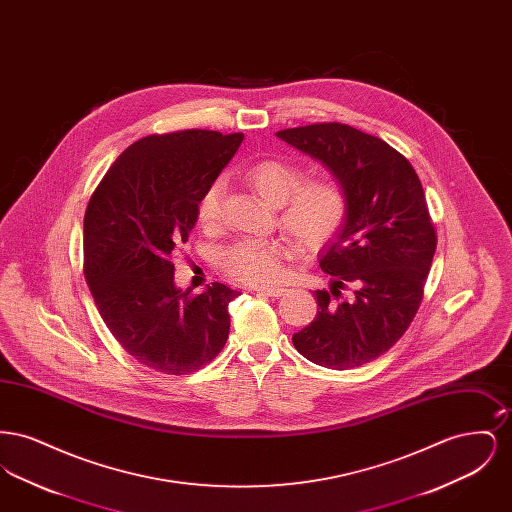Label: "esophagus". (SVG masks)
<instances>
[{"label":"esophagus","mask_w":512,"mask_h":512,"mask_svg":"<svg viewBox=\"0 0 512 512\" xmlns=\"http://www.w3.org/2000/svg\"><path fill=\"white\" fill-rule=\"evenodd\" d=\"M257 293H265L268 297H280L284 293L288 292L286 288H276V286H267V288H255Z\"/></svg>","instance_id":"obj_1"}]
</instances>
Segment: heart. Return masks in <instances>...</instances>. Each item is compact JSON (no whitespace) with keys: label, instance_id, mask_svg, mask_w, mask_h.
Wrapping results in <instances>:
<instances>
[{"label":"heart","instance_id":"heart-1","mask_svg":"<svg viewBox=\"0 0 512 512\" xmlns=\"http://www.w3.org/2000/svg\"><path fill=\"white\" fill-rule=\"evenodd\" d=\"M305 172L284 159H265L245 171V180L272 205H278L282 228L307 249L328 244L347 217V194L336 178L306 180ZM224 182L215 178L197 199L195 215L201 226L213 228L220 220ZM292 245L282 240H242L220 253V265L232 278L265 286L280 278L282 263Z\"/></svg>","mask_w":512,"mask_h":512}]
</instances>
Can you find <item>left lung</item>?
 Returning a JSON list of instances; mask_svg holds the SVG:
<instances>
[{
    "instance_id": "1",
    "label": "left lung",
    "mask_w": 512,
    "mask_h": 512,
    "mask_svg": "<svg viewBox=\"0 0 512 512\" xmlns=\"http://www.w3.org/2000/svg\"><path fill=\"white\" fill-rule=\"evenodd\" d=\"M276 136L332 172L349 203L340 232L320 251L330 290L315 292L317 318L293 334V345L315 365H366L405 334L424 295L438 238L422 184L399 151L347 124Z\"/></svg>"
}]
</instances>
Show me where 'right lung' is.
<instances>
[{
    "instance_id": "right-lung-1",
    "label": "right lung",
    "mask_w": 512,
    "mask_h": 512,
    "mask_svg": "<svg viewBox=\"0 0 512 512\" xmlns=\"http://www.w3.org/2000/svg\"><path fill=\"white\" fill-rule=\"evenodd\" d=\"M244 134L180 130L126 147L101 178L84 215V276L122 349L165 374L211 363L240 292L215 282L203 293L174 286L172 255L197 222L201 192L234 157Z\"/></svg>"
}]
</instances>
